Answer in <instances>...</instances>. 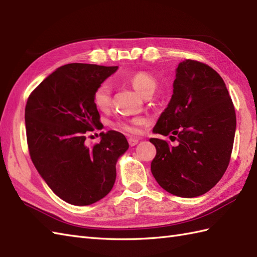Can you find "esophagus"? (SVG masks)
<instances>
[{
    "label": "esophagus",
    "instance_id": "obj_1",
    "mask_svg": "<svg viewBox=\"0 0 257 257\" xmlns=\"http://www.w3.org/2000/svg\"><path fill=\"white\" fill-rule=\"evenodd\" d=\"M128 143H129V146H130V147H134V146H136V145H137V144L139 143V140L136 139V138L130 137V138L128 139Z\"/></svg>",
    "mask_w": 257,
    "mask_h": 257
}]
</instances>
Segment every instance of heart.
Instances as JSON below:
<instances>
[{
    "label": "heart",
    "mask_w": 257,
    "mask_h": 257,
    "mask_svg": "<svg viewBox=\"0 0 257 257\" xmlns=\"http://www.w3.org/2000/svg\"><path fill=\"white\" fill-rule=\"evenodd\" d=\"M128 83L133 88L143 97L152 94L157 88V79L151 74L147 72H136L127 76ZM92 101L99 110H107L111 103V87L108 81H102L98 85L92 92ZM141 118H133L128 120L120 119L113 123V127L121 132L128 134H135L137 132L138 125L143 123Z\"/></svg>",
    "instance_id": "obj_1"
}]
</instances>
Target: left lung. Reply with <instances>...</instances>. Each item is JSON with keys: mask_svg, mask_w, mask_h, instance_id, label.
Returning <instances> with one entry per match:
<instances>
[{"mask_svg": "<svg viewBox=\"0 0 257 257\" xmlns=\"http://www.w3.org/2000/svg\"><path fill=\"white\" fill-rule=\"evenodd\" d=\"M236 114L224 80L209 65L179 64L173 95L152 138L157 149L151 172L160 187L182 198L206 193L220 181L231 160Z\"/></svg>", "mask_w": 257, "mask_h": 257, "instance_id": "8db88e82", "label": "left lung"}]
</instances>
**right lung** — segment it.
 Listing matches in <instances>:
<instances>
[{
    "label": "right lung",
    "instance_id": "obj_1",
    "mask_svg": "<svg viewBox=\"0 0 257 257\" xmlns=\"http://www.w3.org/2000/svg\"><path fill=\"white\" fill-rule=\"evenodd\" d=\"M117 66L73 63L57 68L27 98L26 139L38 173L57 196L89 205L106 196L116 180V162L128 141L114 130L87 147L86 136L100 128L92 101L96 87Z\"/></svg>",
    "mask_w": 257,
    "mask_h": 257
}]
</instances>
